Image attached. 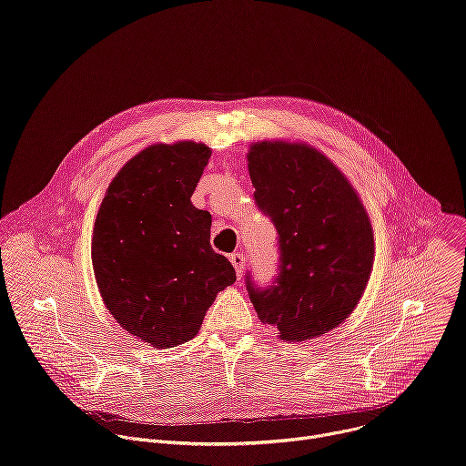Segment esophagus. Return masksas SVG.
<instances>
[{
    "mask_svg": "<svg viewBox=\"0 0 466 466\" xmlns=\"http://www.w3.org/2000/svg\"><path fill=\"white\" fill-rule=\"evenodd\" d=\"M230 261H232V265H234V269H236L238 279H241L243 269H245V254H241V252H234V254H230Z\"/></svg>",
    "mask_w": 466,
    "mask_h": 466,
    "instance_id": "obj_1",
    "label": "esophagus"
}]
</instances>
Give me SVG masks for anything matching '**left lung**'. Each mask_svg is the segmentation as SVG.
Here are the masks:
<instances>
[{
    "label": "left lung",
    "mask_w": 466,
    "mask_h": 466,
    "mask_svg": "<svg viewBox=\"0 0 466 466\" xmlns=\"http://www.w3.org/2000/svg\"><path fill=\"white\" fill-rule=\"evenodd\" d=\"M247 158L254 203L273 221L280 252L269 286L247 273L248 299L280 339L319 338L365 291L374 259L369 216L345 175L304 144L259 142Z\"/></svg>",
    "instance_id": "1"
}]
</instances>
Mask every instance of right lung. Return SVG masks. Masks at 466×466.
Segmentation results:
<instances>
[{"label": "right lung", "mask_w": 466, "mask_h": 466, "mask_svg": "<svg viewBox=\"0 0 466 466\" xmlns=\"http://www.w3.org/2000/svg\"><path fill=\"white\" fill-rule=\"evenodd\" d=\"M212 151L157 144L110 182L94 225L92 263L114 319L157 349L197 336L216 295L236 282L210 245L212 216L191 205Z\"/></svg>", "instance_id": "obj_1"}]
</instances>
